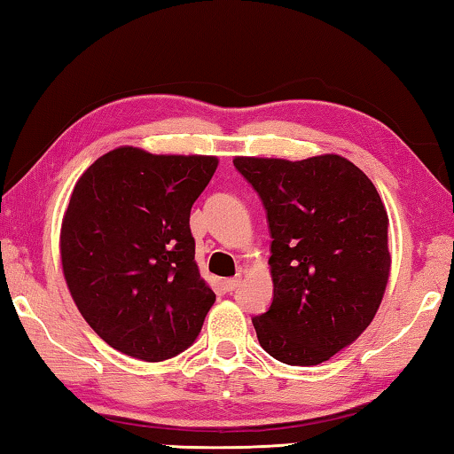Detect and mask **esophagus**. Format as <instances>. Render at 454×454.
I'll list each match as a JSON object with an SVG mask.
<instances>
[{
  "mask_svg": "<svg viewBox=\"0 0 454 454\" xmlns=\"http://www.w3.org/2000/svg\"><path fill=\"white\" fill-rule=\"evenodd\" d=\"M240 282H242L240 276H234V278L224 280V288H226L228 292H232V290H236L238 286H240Z\"/></svg>",
  "mask_w": 454,
  "mask_h": 454,
  "instance_id": "34e87169",
  "label": "esophagus"
}]
</instances>
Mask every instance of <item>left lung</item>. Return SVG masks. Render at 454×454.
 I'll list each match as a JSON object with an SVG mask.
<instances>
[{
    "mask_svg": "<svg viewBox=\"0 0 454 454\" xmlns=\"http://www.w3.org/2000/svg\"><path fill=\"white\" fill-rule=\"evenodd\" d=\"M270 228V309L252 318L260 347L314 366L371 325L388 282V216L368 176L325 153L290 162L234 158Z\"/></svg>",
    "mask_w": 454,
    "mask_h": 454,
    "instance_id": "1",
    "label": "left lung"
}]
</instances>
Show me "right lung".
<instances>
[{
  "label": "right lung",
  "mask_w": 454,
  "mask_h": 454,
  "mask_svg": "<svg viewBox=\"0 0 454 454\" xmlns=\"http://www.w3.org/2000/svg\"><path fill=\"white\" fill-rule=\"evenodd\" d=\"M214 156L132 145L98 158L61 222V266L82 317L112 348L160 363L186 350L216 294L200 278L190 210Z\"/></svg>",
  "instance_id": "1"
}]
</instances>
